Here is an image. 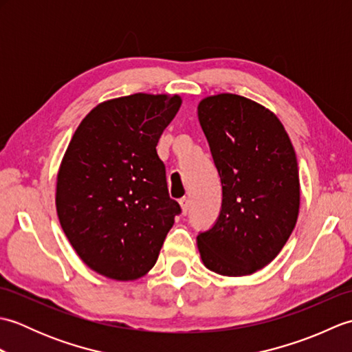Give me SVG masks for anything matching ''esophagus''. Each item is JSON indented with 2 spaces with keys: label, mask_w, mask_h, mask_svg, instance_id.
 <instances>
[{
  "label": "esophagus",
  "mask_w": 352,
  "mask_h": 352,
  "mask_svg": "<svg viewBox=\"0 0 352 352\" xmlns=\"http://www.w3.org/2000/svg\"><path fill=\"white\" fill-rule=\"evenodd\" d=\"M178 203H180V206H182L183 214H186V213L189 212V198H188V197H183V198H180V201H178Z\"/></svg>",
  "instance_id": "obj_1"
}]
</instances>
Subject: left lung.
Instances as JSON below:
<instances>
[{
    "label": "left lung",
    "mask_w": 352,
    "mask_h": 352,
    "mask_svg": "<svg viewBox=\"0 0 352 352\" xmlns=\"http://www.w3.org/2000/svg\"><path fill=\"white\" fill-rule=\"evenodd\" d=\"M198 119L222 184L218 219L197 237L201 258L216 274H254L278 256L295 228V149L280 119L241 95L207 96Z\"/></svg>",
    "instance_id": "8db88e82"
}]
</instances>
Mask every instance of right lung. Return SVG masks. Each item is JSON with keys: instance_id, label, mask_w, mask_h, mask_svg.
Listing matches in <instances>:
<instances>
[{"instance_id": "1", "label": "right lung", "mask_w": 352, "mask_h": 352, "mask_svg": "<svg viewBox=\"0 0 352 352\" xmlns=\"http://www.w3.org/2000/svg\"><path fill=\"white\" fill-rule=\"evenodd\" d=\"M180 106L178 95L149 94L101 102L66 149L57 175L58 221L78 257L107 278L145 275L182 213L155 149Z\"/></svg>"}]
</instances>
